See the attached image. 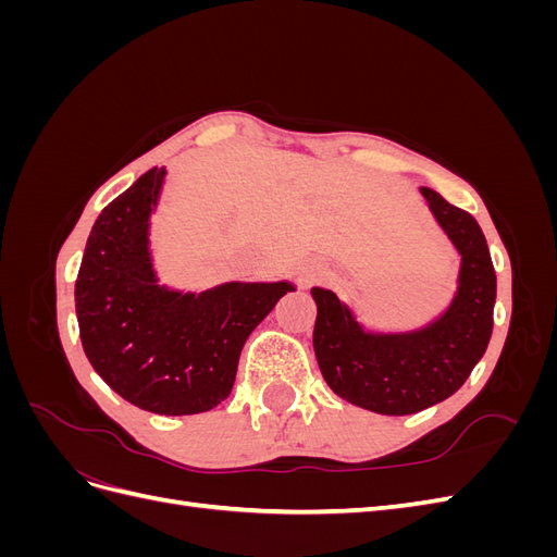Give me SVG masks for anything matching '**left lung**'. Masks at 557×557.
<instances>
[{
  "label": "left lung",
  "mask_w": 557,
  "mask_h": 557,
  "mask_svg": "<svg viewBox=\"0 0 557 557\" xmlns=\"http://www.w3.org/2000/svg\"><path fill=\"white\" fill-rule=\"evenodd\" d=\"M436 221L460 250V285L448 311L409 334L364 332L339 297L313 288V350L332 391L356 407L407 416L444 401L467 381L493 334L497 276L474 215L420 188Z\"/></svg>",
  "instance_id": "left-lung-1"
}]
</instances>
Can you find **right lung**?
<instances>
[{
  "mask_svg": "<svg viewBox=\"0 0 557 557\" xmlns=\"http://www.w3.org/2000/svg\"><path fill=\"white\" fill-rule=\"evenodd\" d=\"M162 181L164 166H153L99 213L74 297L95 372L134 407L188 416L232 393L248 334L293 285L225 283L199 295L158 285L148 218Z\"/></svg>",
  "mask_w": 557,
  "mask_h": 557,
  "instance_id": "right-lung-1",
  "label": "right lung"
}]
</instances>
